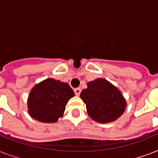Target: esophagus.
Listing matches in <instances>:
<instances>
[{"label":"esophagus","instance_id":"34e87169","mask_svg":"<svg viewBox=\"0 0 158 158\" xmlns=\"http://www.w3.org/2000/svg\"><path fill=\"white\" fill-rule=\"evenodd\" d=\"M80 92H81V89L80 88H76V89H74V93H75L76 96H79Z\"/></svg>","mask_w":158,"mask_h":158}]
</instances>
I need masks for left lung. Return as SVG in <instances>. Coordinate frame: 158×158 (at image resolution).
Returning <instances> with one entry per match:
<instances>
[{
	"instance_id": "1",
	"label": "left lung",
	"mask_w": 158,
	"mask_h": 158,
	"mask_svg": "<svg viewBox=\"0 0 158 158\" xmlns=\"http://www.w3.org/2000/svg\"><path fill=\"white\" fill-rule=\"evenodd\" d=\"M80 98L86 104L88 115L101 123L117 120L127 106L121 91L102 78L87 83V88L81 91Z\"/></svg>"
}]
</instances>
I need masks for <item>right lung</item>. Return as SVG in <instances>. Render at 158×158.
I'll list each match as a JSON object with an SVG mask.
<instances>
[{"mask_svg": "<svg viewBox=\"0 0 158 158\" xmlns=\"http://www.w3.org/2000/svg\"><path fill=\"white\" fill-rule=\"evenodd\" d=\"M74 92L68 83L52 78L36 84L28 97V112L41 123H56L63 116L66 105Z\"/></svg>", "mask_w": 158, "mask_h": 158, "instance_id": "obj_1", "label": "right lung"}]
</instances>
